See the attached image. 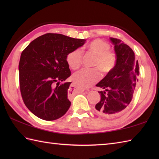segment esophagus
I'll return each instance as SVG.
<instances>
[{"mask_svg": "<svg viewBox=\"0 0 159 159\" xmlns=\"http://www.w3.org/2000/svg\"><path fill=\"white\" fill-rule=\"evenodd\" d=\"M72 87H74V88H75L76 90H79L80 91V92H84V89H82V88H80V87H79L78 86H76V85H73Z\"/></svg>", "mask_w": 159, "mask_h": 159, "instance_id": "esophagus-1", "label": "esophagus"}]
</instances>
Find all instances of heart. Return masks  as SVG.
Listing matches in <instances>:
<instances>
[{"label": "heart", "instance_id": "1", "mask_svg": "<svg viewBox=\"0 0 159 159\" xmlns=\"http://www.w3.org/2000/svg\"><path fill=\"white\" fill-rule=\"evenodd\" d=\"M111 46L102 39H96L89 42L86 46L87 52L95 56L92 66L95 68L83 69L74 74L73 80L77 85L82 87H89L100 78V72L106 76L111 73L117 63V58L114 52L110 50ZM83 54L80 49L72 50L66 56V61L71 69H79L82 64Z\"/></svg>", "mask_w": 159, "mask_h": 159}]
</instances>
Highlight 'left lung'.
<instances>
[{
	"label": "left lung",
	"instance_id": "left-lung-1",
	"mask_svg": "<svg viewBox=\"0 0 159 159\" xmlns=\"http://www.w3.org/2000/svg\"><path fill=\"white\" fill-rule=\"evenodd\" d=\"M117 57L113 70L97 84L104 89L95 111L100 116L113 118L126 111L133 98L139 75V67L134 52L120 39L111 38Z\"/></svg>",
	"mask_w": 159,
	"mask_h": 159
}]
</instances>
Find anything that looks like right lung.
Segmentation results:
<instances>
[{
    "label": "right lung",
    "mask_w": 159,
    "mask_h": 159,
    "mask_svg": "<svg viewBox=\"0 0 159 159\" xmlns=\"http://www.w3.org/2000/svg\"><path fill=\"white\" fill-rule=\"evenodd\" d=\"M85 42L50 33L38 37L22 51L18 66L20 93L26 107L40 119L55 120L69 109L71 83L60 82L71 75L67 55Z\"/></svg>",
    "instance_id": "1"
}]
</instances>
